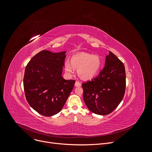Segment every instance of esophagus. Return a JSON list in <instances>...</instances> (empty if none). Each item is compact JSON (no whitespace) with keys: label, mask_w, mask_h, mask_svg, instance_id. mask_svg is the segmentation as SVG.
I'll return each instance as SVG.
<instances>
[{"label":"esophagus","mask_w":152,"mask_h":152,"mask_svg":"<svg viewBox=\"0 0 152 152\" xmlns=\"http://www.w3.org/2000/svg\"><path fill=\"white\" fill-rule=\"evenodd\" d=\"M75 87H80L81 86V84L80 83L79 81H76L75 84Z\"/></svg>","instance_id":"34e87169"}]
</instances>
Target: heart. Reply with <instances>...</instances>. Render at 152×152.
<instances>
[{
  "instance_id": "1",
  "label": "heart",
  "mask_w": 152,
  "mask_h": 152,
  "mask_svg": "<svg viewBox=\"0 0 152 152\" xmlns=\"http://www.w3.org/2000/svg\"><path fill=\"white\" fill-rule=\"evenodd\" d=\"M71 63H65V70L68 74L72 75L77 69L78 75L81 79L88 80L97 75L102 67V61L99 56L89 53H80L73 56Z\"/></svg>"
}]
</instances>
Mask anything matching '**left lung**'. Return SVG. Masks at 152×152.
I'll return each mask as SVG.
<instances>
[{"mask_svg": "<svg viewBox=\"0 0 152 152\" xmlns=\"http://www.w3.org/2000/svg\"><path fill=\"white\" fill-rule=\"evenodd\" d=\"M123 63L109 51L98 77L82 84L83 99L91 112L100 115L112 113L122 100L126 89Z\"/></svg>", "mask_w": 152, "mask_h": 152, "instance_id": "8db88e82", "label": "left lung"}]
</instances>
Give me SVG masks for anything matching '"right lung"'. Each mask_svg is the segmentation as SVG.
<instances>
[{"label": "right lung", "instance_id": "obj_1", "mask_svg": "<svg viewBox=\"0 0 152 152\" xmlns=\"http://www.w3.org/2000/svg\"><path fill=\"white\" fill-rule=\"evenodd\" d=\"M66 51L43 50L32 58L25 71L23 86L30 107L44 116L50 117L62 110L75 83L61 76Z\"/></svg>", "mask_w": 152, "mask_h": 152}]
</instances>
